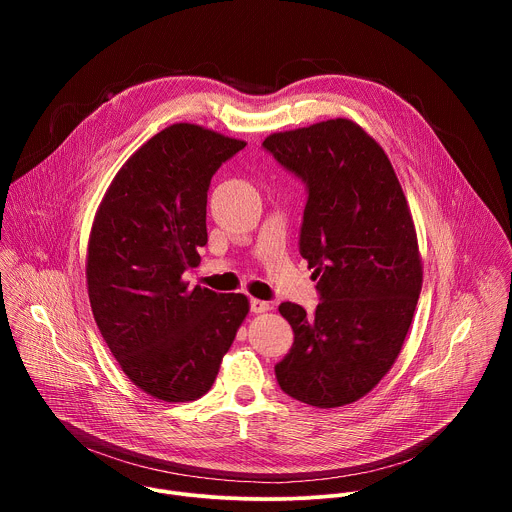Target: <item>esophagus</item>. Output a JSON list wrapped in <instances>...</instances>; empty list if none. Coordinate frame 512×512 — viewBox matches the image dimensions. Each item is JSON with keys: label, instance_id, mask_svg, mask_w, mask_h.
Wrapping results in <instances>:
<instances>
[{"label": "esophagus", "instance_id": "34e87169", "mask_svg": "<svg viewBox=\"0 0 512 512\" xmlns=\"http://www.w3.org/2000/svg\"><path fill=\"white\" fill-rule=\"evenodd\" d=\"M269 310H271V304H269V302H263V300H257V298L251 300V312H253V314H265V312H269Z\"/></svg>", "mask_w": 512, "mask_h": 512}]
</instances>
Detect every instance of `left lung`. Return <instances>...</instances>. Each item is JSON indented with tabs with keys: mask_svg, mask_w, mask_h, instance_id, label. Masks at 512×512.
Wrapping results in <instances>:
<instances>
[{
	"mask_svg": "<svg viewBox=\"0 0 512 512\" xmlns=\"http://www.w3.org/2000/svg\"><path fill=\"white\" fill-rule=\"evenodd\" d=\"M263 148L308 184L300 253L322 294L314 316L279 306L294 346L275 377L302 403L342 407L391 371L413 322L423 283L413 216L381 143L350 119L277 131Z\"/></svg>",
	"mask_w": 512,
	"mask_h": 512,
	"instance_id": "8db88e82",
	"label": "left lung"
}]
</instances>
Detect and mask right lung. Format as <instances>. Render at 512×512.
<instances>
[{"mask_svg": "<svg viewBox=\"0 0 512 512\" xmlns=\"http://www.w3.org/2000/svg\"><path fill=\"white\" fill-rule=\"evenodd\" d=\"M247 145L194 123H174L119 168L87 247L95 322L127 379L166 403L196 401L249 314L243 294L190 287L184 271L206 245L212 174Z\"/></svg>", "mask_w": 512, "mask_h": 512, "instance_id": "1", "label": "right lung"}]
</instances>
